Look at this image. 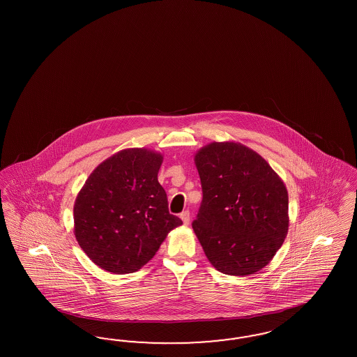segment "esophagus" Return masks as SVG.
Segmentation results:
<instances>
[{"label":"esophagus","instance_id":"1","mask_svg":"<svg viewBox=\"0 0 357 357\" xmlns=\"http://www.w3.org/2000/svg\"><path fill=\"white\" fill-rule=\"evenodd\" d=\"M181 218H182L184 225H188V224H190V218H191V216H190V211H184V212H182V213H181Z\"/></svg>","mask_w":357,"mask_h":357}]
</instances>
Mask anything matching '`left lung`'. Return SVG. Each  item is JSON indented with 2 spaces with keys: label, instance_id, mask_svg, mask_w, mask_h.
Instances as JSON below:
<instances>
[{
  "label": "left lung",
  "instance_id": "8db88e82",
  "mask_svg": "<svg viewBox=\"0 0 357 357\" xmlns=\"http://www.w3.org/2000/svg\"><path fill=\"white\" fill-rule=\"evenodd\" d=\"M203 200L195 234L216 270L246 276L264 268L288 233V191L257 151L211 142L196 153Z\"/></svg>",
  "mask_w": 357,
  "mask_h": 357
}]
</instances>
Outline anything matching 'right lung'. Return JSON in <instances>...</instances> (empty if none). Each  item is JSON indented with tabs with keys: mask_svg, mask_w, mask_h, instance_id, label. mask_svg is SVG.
I'll return each instance as SVG.
<instances>
[{
	"mask_svg": "<svg viewBox=\"0 0 357 357\" xmlns=\"http://www.w3.org/2000/svg\"><path fill=\"white\" fill-rule=\"evenodd\" d=\"M163 157L132 148L119 151L90 174L75 203V236L98 267L112 273L140 270L166 236L182 225L170 215L158 183Z\"/></svg>",
	"mask_w": 357,
	"mask_h": 357,
	"instance_id": "right-lung-1",
	"label": "right lung"
}]
</instances>
